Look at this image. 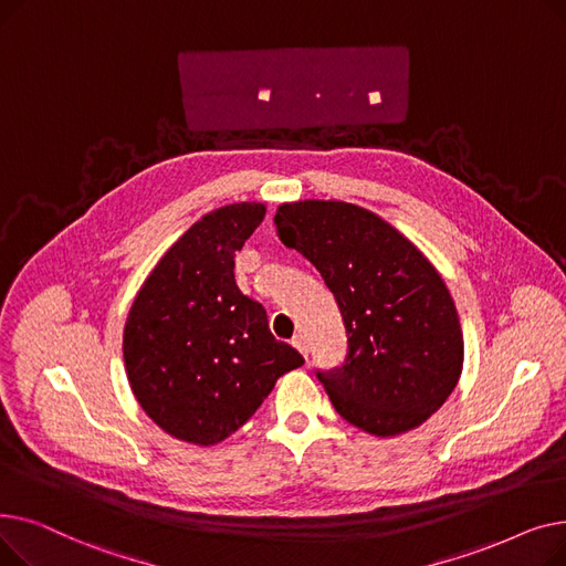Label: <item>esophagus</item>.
I'll list each match as a JSON object with an SVG mask.
<instances>
[{
    "instance_id": "esophagus-1",
    "label": "esophagus",
    "mask_w": 566,
    "mask_h": 566,
    "mask_svg": "<svg viewBox=\"0 0 566 566\" xmlns=\"http://www.w3.org/2000/svg\"><path fill=\"white\" fill-rule=\"evenodd\" d=\"M291 344H293L295 348H298V350L305 355V358H307V339H305L303 335H295V337L291 339Z\"/></svg>"
}]
</instances>
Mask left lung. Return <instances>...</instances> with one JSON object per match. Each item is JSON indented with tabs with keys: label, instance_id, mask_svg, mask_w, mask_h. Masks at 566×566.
Returning a JSON list of instances; mask_svg holds the SVG:
<instances>
[{
	"label": "left lung",
	"instance_id": "obj_1",
	"mask_svg": "<svg viewBox=\"0 0 566 566\" xmlns=\"http://www.w3.org/2000/svg\"><path fill=\"white\" fill-rule=\"evenodd\" d=\"M275 224L280 241L316 265L344 318V365L316 371L335 410L380 438L427 422L463 369L459 314L431 261L346 201L282 203Z\"/></svg>",
	"mask_w": 566,
	"mask_h": 566
}]
</instances>
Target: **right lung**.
Returning <instances> with one entry per match:
<instances>
[{"instance_id":"obj_1","label":"right lung","mask_w":566,"mask_h":566,"mask_svg":"<svg viewBox=\"0 0 566 566\" xmlns=\"http://www.w3.org/2000/svg\"><path fill=\"white\" fill-rule=\"evenodd\" d=\"M263 216L256 201L206 213L165 252L126 318L135 399L163 431L201 448L243 427L275 380L305 363L233 277L235 252Z\"/></svg>"}]
</instances>
